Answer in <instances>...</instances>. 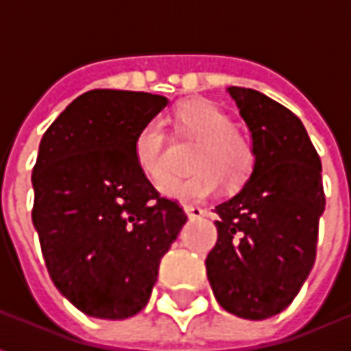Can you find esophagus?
<instances>
[{"label": "esophagus", "mask_w": 351, "mask_h": 351, "mask_svg": "<svg viewBox=\"0 0 351 351\" xmlns=\"http://www.w3.org/2000/svg\"><path fill=\"white\" fill-rule=\"evenodd\" d=\"M184 210H186V214H188V218H190V220H199V218L206 216V210L205 208H201V206L186 205L184 206Z\"/></svg>", "instance_id": "1"}]
</instances>
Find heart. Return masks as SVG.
Returning <instances> with one entry per match:
<instances>
[{
    "mask_svg": "<svg viewBox=\"0 0 351 351\" xmlns=\"http://www.w3.org/2000/svg\"><path fill=\"white\" fill-rule=\"evenodd\" d=\"M175 122L180 133L197 138L191 154L193 173L184 178H173L161 186V193L184 205L205 201L223 184L235 190L243 186L254 169V148L235 131L231 116L210 101H186L175 108ZM165 131L160 122L148 120L138 128L133 141V154L138 169L154 184L167 176L163 160Z\"/></svg>",
    "mask_w": 351,
    "mask_h": 351,
    "instance_id": "1",
    "label": "heart"
}]
</instances>
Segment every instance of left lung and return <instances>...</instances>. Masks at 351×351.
<instances>
[{
  "label": "left lung",
  "mask_w": 351,
  "mask_h": 351,
  "mask_svg": "<svg viewBox=\"0 0 351 351\" xmlns=\"http://www.w3.org/2000/svg\"><path fill=\"white\" fill-rule=\"evenodd\" d=\"M228 93L250 130L256 161L241 191L214 208L218 243L206 276L221 308L267 319L291 304L314 267L325 210L322 161L289 108L252 88Z\"/></svg>",
  "instance_id": "left-lung-1"
}]
</instances>
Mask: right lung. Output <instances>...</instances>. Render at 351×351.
Returning <instances> with one entry per match:
<instances>
[{
    "label": "right lung",
    "mask_w": 351,
    "mask_h": 351,
    "mask_svg": "<svg viewBox=\"0 0 351 351\" xmlns=\"http://www.w3.org/2000/svg\"><path fill=\"white\" fill-rule=\"evenodd\" d=\"M169 99L90 90L43 135L32 175L34 228L58 291L80 312L125 319L145 308L161 258L186 223L138 169L133 141Z\"/></svg>",
    "instance_id": "add662e5"
}]
</instances>
